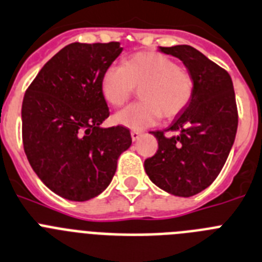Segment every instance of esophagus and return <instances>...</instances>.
<instances>
[{
  "label": "esophagus",
  "mask_w": 262,
  "mask_h": 262,
  "mask_svg": "<svg viewBox=\"0 0 262 262\" xmlns=\"http://www.w3.org/2000/svg\"><path fill=\"white\" fill-rule=\"evenodd\" d=\"M130 136H132V140L137 141L138 138L141 137V132L140 130H132L130 132Z\"/></svg>",
  "instance_id": "esophagus-1"
}]
</instances>
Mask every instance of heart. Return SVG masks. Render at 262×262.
Instances as JSON below:
<instances>
[{
    "label": "heart",
    "instance_id": "b5f03b06",
    "mask_svg": "<svg viewBox=\"0 0 262 262\" xmlns=\"http://www.w3.org/2000/svg\"><path fill=\"white\" fill-rule=\"evenodd\" d=\"M140 88V101L116 113L115 121L132 129L151 126L162 116L174 118L190 104L195 83L190 72L161 52H137L124 66H109L100 90L109 105L121 106Z\"/></svg>",
    "mask_w": 262,
    "mask_h": 262
}]
</instances>
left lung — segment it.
<instances>
[{
    "label": "left lung",
    "mask_w": 262,
    "mask_h": 262,
    "mask_svg": "<svg viewBox=\"0 0 262 262\" xmlns=\"http://www.w3.org/2000/svg\"><path fill=\"white\" fill-rule=\"evenodd\" d=\"M181 59L195 83L194 96L165 130L151 132L158 150L145 159L150 181L177 196H192L216 179L237 132V105L228 72L187 45L159 47ZM167 131L171 133L166 136Z\"/></svg>",
    "instance_id": "1"
}]
</instances>
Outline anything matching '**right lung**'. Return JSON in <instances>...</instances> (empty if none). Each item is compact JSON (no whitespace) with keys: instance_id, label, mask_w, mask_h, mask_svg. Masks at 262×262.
Returning <instances> with one entry per match:
<instances>
[{"instance_id":"add662e5","label":"right lung","mask_w":262,"mask_h":262,"mask_svg":"<svg viewBox=\"0 0 262 262\" xmlns=\"http://www.w3.org/2000/svg\"><path fill=\"white\" fill-rule=\"evenodd\" d=\"M121 51L118 42L71 43L43 66L25 93V153L40 181L64 199L101 194L132 145L125 126L100 128L109 117L101 75Z\"/></svg>"}]
</instances>
